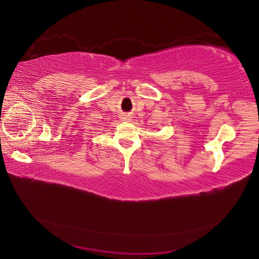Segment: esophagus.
<instances>
[{
  "instance_id": "34e87169",
  "label": "esophagus",
  "mask_w": 259,
  "mask_h": 259,
  "mask_svg": "<svg viewBox=\"0 0 259 259\" xmlns=\"http://www.w3.org/2000/svg\"><path fill=\"white\" fill-rule=\"evenodd\" d=\"M130 116L129 115H122L121 116V120H122V121H130Z\"/></svg>"
}]
</instances>
